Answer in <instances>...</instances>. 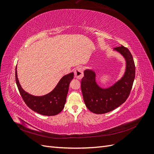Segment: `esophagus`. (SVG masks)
Returning a JSON list of instances; mask_svg holds the SVG:
<instances>
[{"instance_id": "esophagus-1", "label": "esophagus", "mask_w": 154, "mask_h": 154, "mask_svg": "<svg viewBox=\"0 0 154 154\" xmlns=\"http://www.w3.org/2000/svg\"><path fill=\"white\" fill-rule=\"evenodd\" d=\"M74 76L78 80H81L83 76V69L82 67H78L74 71Z\"/></svg>"}]
</instances>
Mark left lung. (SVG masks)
I'll return each instance as SVG.
<instances>
[{
	"label": "left lung",
	"instance_id": "1",
	"mask_svg": "<svg viewBox=\"0 0 154 154\" xmlns=\"http://www.w3.org/2000/svg\"><path fill=\"white\" fill-rule=\"evenodd\" d=\"M125 60L122 77L108 87H101L96 82V73L92 69H85L81 82L82 92L87 108L97 114H105L118 108L127 100L135 78V64L132 54L124 46L114 49Z\"/></svg>",
	"mask_w": 154,
	"mask_h": 154
}]
</instances>
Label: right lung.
<instances>
[{"mask_svg": "<svg viewBox=\"0 0 154 154\" xmlns=\"http://www.w3.org/2000/svg\"><path fill=\"white\" fill-rule=\"evenodd\" d=\"M15 71V79L18 91L27 106L36 112L44 116H55L59 114L66 102L70 83L74 78V73L63 76L54 89L48 94L36 96L29 94L23 89L18 81L17 71Z\"/></svg>", "mask_w": 154, "mask_h": 154, "instance_id": "add662e5", "label": "right lung"}]
</instances>
